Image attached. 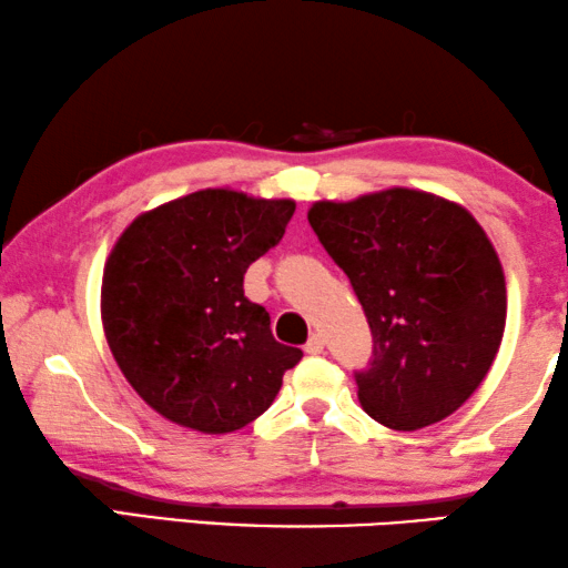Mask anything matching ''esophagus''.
Instances as JSON below:
<instances>
[{"label":"esophagus","mask_w":568,"mask_h":568,"mask_svg":"<svg viewBox=\"0 0 568 568\" xmlns=\"http://www.w3.org/2000/svg\"><path fill=\"white\" fill-rule=\"evenodd\" d=\"M303 349H306L308 355H322L324 353V337H322V334H311L306 347H303Z\"/></svg>","instance_id":"1"}]
</instances>
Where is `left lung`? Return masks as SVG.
<instances>
[{"label":"left lung","instance_id":"obj_1","mask_svg":"<svg viewBox=\"0 0 568 568\" xmlns=\"http://www.w3.org/2000/svg\"><path fill=\"white\" fill-rule=\"evenodd\" d=\"M308 223L345 270L373 334L357 398L390 429H422L486 378L507 318L499 257L466 207L394 187L314 203Z\"/></svg>","mask_w":568,"mask_h":568}]
</instances>
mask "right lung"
<instances>
[{
	"label": "right lung",
	"mask_w": 568,
	"mask_h": 568,
	"mask_svg": "<svg viewBox=\"0 0 568 568\" xmlns=\"http://www.w3.org/2000/svg\"><path fill=\"white\" fill-rule=\"evenodd\" d=\"M293 201L201 190L143 213L102 275V324L128 383L151 409L207 435L270 409L298 347L281 345L244 273L281 244Z\"/></svg>",
	"instance_id": "obj_1"
}]
</instances>
